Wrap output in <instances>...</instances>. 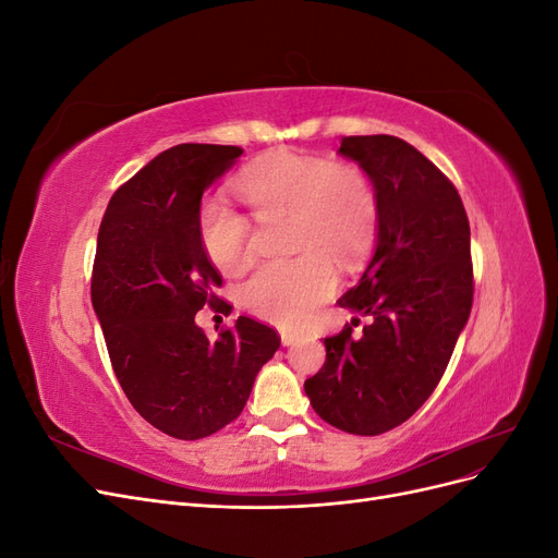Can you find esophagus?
I'll return each instance as SVG.
<instances>
[{"instance_id":"34e87169","label":"esophagus","mask_w":558,"mask_h":558,"mask_svg":"<svg viewBox=\"0 0 558 558\" xmlns=\"http://www.w3.org/2000/svg\"><path fill=\"white\" fill-rule=\"evenodd\" d=\"M298 340H300L298 332H293V330H281V344H283V347H291V344H295Z\"/></svg>"}]
</instances>
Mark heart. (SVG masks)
Here are the masks:
<instances>
[{
	"instance_id": "1",
	"label": "heart",
	"mask_w": 558,
	"mask_h": 558,
	"mask_svg": "<svg viewBox=\"0 0 558 558\" xmlns=\"http://www.w3.org/2000/svg\"><path fill=\"white\" fill-rule=\"evenodd\" d=\"M234 189L260 221L291 216V248L300 256L267 263L240 289L242 305L269 324L295 328L335 291V267H356L375 244L379 199L356 165L272 154L253 162ZM202 248L221 275L251 265V223L223 202L197 218Z\"/></svg>"
}]
</instances>
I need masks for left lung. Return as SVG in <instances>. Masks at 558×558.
Instances as JSON below:
<instances>
[{"label":"left lung","mask_w":558,"mask_h":558,"mask_svg":"<svg viewBox=\"0 0 558 558\" xmlns=\"http://www.w3.org/2000/svg\"><path fill=\"white\" fill-rule=\"evenodd\" d=\"M379 199L375 253L340 305L373 316L326 337V363L305 381L314 412L353 435L408 421L440 384L472 310L470 223L453 183L391 134L344 137ZM351 324H359L353 318Z\"/></svg>","instance_id":"obj_1"}]
</instances>
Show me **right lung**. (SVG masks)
Returning a JSON list of instances; mask_svg holds the SVG:
<instances>
[{"label": "right lung", "instance_id": "1", "mask_svg": "<svg viewBox=\"0 0 558 558\" xmlns=\"http://www.w3.org/2000/svg\"><path fill=\"white\" fill-rule=\"evenodd\" d=\"M244 154L179 144L118 189L97 234L90 298L118 384L150 426L199 440L238 418L281 337L240 316L209 340L195 314L223 283L199 240L202 193Z\"/></svg>", "mask_w": 558, "mask_h": 558}]
</instances>
